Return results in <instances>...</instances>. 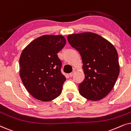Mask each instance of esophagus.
I'll list each match as a JSON object with an SVG mask.
<instances>
[{"label":"esophagus","mask_w":131,"mask_h":131,"mask_svg":"<svg viewBox=\"0 0 131 131\" xmlns=\"http://www.w3.org/2000/svg\"><path fill=\"white\" fill-rule=\"evenodd\" d=\"M74 72H75V71H74H74H73V72H71V73H70V74H69V76H70V77H72V76H73V74H74Z\"/></svg>","instance_id":"34e87169"}]
</instances>
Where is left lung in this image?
Here are the masks:
<instances>
[{"label":"left lung","instance_id":"1","mask_svg":"<svg viewBox=\"0 0 131 131\" xmlns=\"http://www.w3.org/2000/svg\"><path fill=\"white\" fill-rule=\"evenodd\" d=\"M67 39L79 52L83 62L85 79L79 85L80 94L92 101L105 97L119 74L116 48L101 36L91 32L70 35Z\"/></svg>","mask_w":131,"mask_h":131}]
</instances>
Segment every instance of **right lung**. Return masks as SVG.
<instances>
[{"label":"right lung","instance_id":"add662e5","mask_svg":"<svg viewBox=\"0 0 131 131\" xmlns=\"http://www.w3.org/2000/svg\"><path fill=\"white\" fill-rule=\"evenodd\" d=\"M66 43L61 35H43L32 41L21 53L19 76L36 99L51 101L61 93L66 78L61 71L62 62L57 53Z\"/></svg>","mask_w":131,"mask_h":131}]
</instances>
